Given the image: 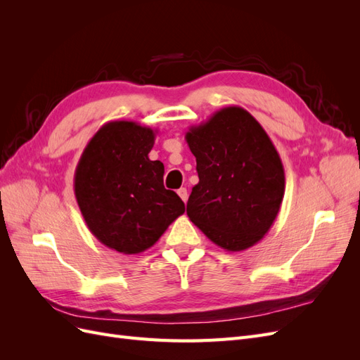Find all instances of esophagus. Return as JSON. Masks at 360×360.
Wrapping results in <instances>:
<instances>
[{
	"label": "esophagus",
	"mask_w": 360,
	"mask_h": 360,
	"mask_svg": "<svg viewBox=\"0 0 360 360\" xmlns=\"http://www.w3.org/2000/svg\"><path fill=\"white\" fill-rule=\"evenodd\" d=\"M177 193H179V197L181 198L183 202L188 201V191H186V188H180V189L177 191Z\"/></svg>",
	"instance_id": "obj_1"
}]
</instances>
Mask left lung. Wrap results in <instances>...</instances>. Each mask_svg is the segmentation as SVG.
<instances>
[{
	"instance_id": "8db88e82",
	"label": "left lung",
	"mask_w": 360,
	"mask_h": 360,
	"mask_svg": "<svg viewBox=\"0 0 360 360\" xmlns=\"http://www.w3.org/2000/svg\"><path fill=\"white\" fill-rule=\"evenodd\" d=\"M184 138L200 179L188 200L189 219L225 250L257 245L285 192L284 165L263 126L243 108L225 106Z\"/></svg>"
}]
</instances>
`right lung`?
Returning <instances> with one entry per match:
<instances>
[{
	"label": "right lung",
	"mask_w": 360,
	"mask_h": 360,
	"mask_svg": "<svg viewBox=\"0 0 360 360\" xmlns=\"http://www.w3.org/2000/svg\"><path fill=\"white\" fill-rule=\"evenodd\" d=\"M158 130L127 120L105 123L85 146L73 189L91 234L126 255L144 252L184 213L163 186V163L150 160Z\"/></svg>",
	"instance_id": "obj_1"
}]
</instances>
